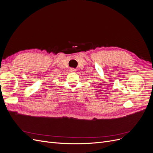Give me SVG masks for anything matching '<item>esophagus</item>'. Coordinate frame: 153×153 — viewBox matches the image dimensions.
Wrapping results in <instances>:
<instances>
[{"mask_svg":"<svg viewBox=\"0 0 153 153\" xmlns=\"http://www.w3.org/2000/svg\"><path fill=\"white\" fill-rule=\"evenodd\" d=\"M70 71L71 72H75L76 71V69H75V68H71L70 69Z\"/></svg>","mask_w":153,"mask_h":153,"instance_id":"esophagus-1","label":"esophagus"}]
</instances>
